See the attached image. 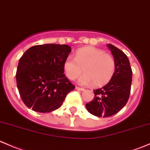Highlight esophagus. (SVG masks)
Masks as SVG:
<instances>
[{
	"label": "esophagus",
	"instance_id": "34e87169",
	"mask_svg": "<svg viewBox=\"0 0 150 150\" xmlns=\"http://www.w3.org/2000/svg\"><path fill=\"white\" fill-rule=\"evenodd\" d=\"M75 89L78 90V91H85L84 88H79V87H78V86H76V87H75Z\"/></svg>",
	"mask_w": 150,
	"mask_h": 150
}]
</instances>
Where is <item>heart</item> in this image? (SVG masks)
Returning <instances> with one entry per match:
<instances>
[{"mask_svg": "<svg viewBox=\"0 0 150 150\" xmlns=\"http://www.w3.org/2000/svg\"><path fill=\"white\" fill-rule=\"evenodd\" d=\"M64 73L70 80H74L83 71L84 75L79 79L81 85L101 86L106 84L113 77L116 62L112 55L93 47L78 50L75 57L69 56L63 64Z\"/></svg>", "mask_w": 150, "mask_h": 150, "instance_id": "heart-1", "label": "heart"}]
</instances>
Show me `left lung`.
<instances>
[{
	"label": "left lung",
	"instance_id": "1",
	"mask_svg": "<svg viewBox=\"0 0 150 150\" xmlns=\"http://www.w3.org/2000/svg\"><path fill=\"white\" fill-rule=\"evenodd\" d=\"M107 47L116 62L115 72L105 86L93 90L95 97L86 105L88 112L98 117H108L119 112L128 101L132 86V70L127 56L111 44Z\"/></svg>",
	"mask_w": 150,
	"mask_h": 150
}]
</instances>
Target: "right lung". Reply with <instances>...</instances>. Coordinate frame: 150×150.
Segmentation results:
<instances>
[{"mask_svg":"<svg viewBox=\"0 0 150 150\" xmlns=\"http://www.w3.org/2000/svg\"><path fill=\"white\" fill-rule=\"evenodd\" d=\"M70 52L68 45L46 44L30 47L22 55L16 78L20 96L28 108L52 112L75 89L63 74V64Z\"/></svg>","mask_w":150,"mask_h":150,"instance_id":"right-lung-1","label":"right lung"}]
</instances>
